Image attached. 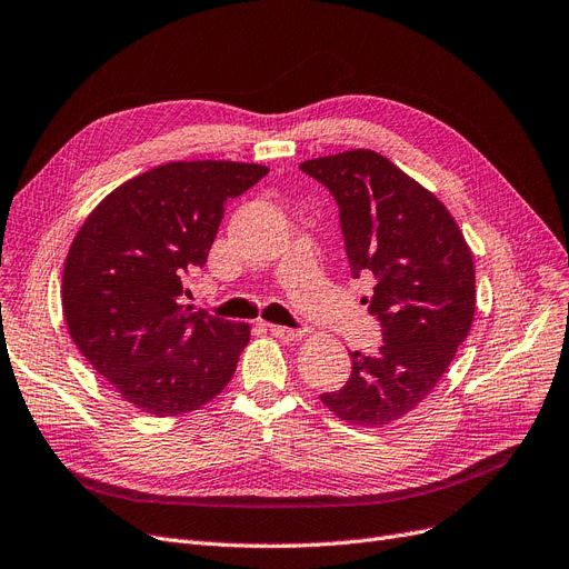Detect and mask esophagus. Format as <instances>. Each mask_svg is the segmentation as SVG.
<instances>
[{
  "instance_id": "obj_1",
  "label": "esophagus",
  "mask_w": 569,
  "mask_h": 569,
  "mask_svg": "<svg viewBox=\"0 0 569 569\" xmlns=\"http://www.w3.org/2000/svg\"><path fill=\"white\" fill-rule=\"evenodd\" d=\"M273 338H279L283 342H300L305 338V330L300 328H286V326H269Z\"/></svg>"
}]
</instances>
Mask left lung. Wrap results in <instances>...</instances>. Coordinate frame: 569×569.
<instances>
[{
  "label": "left lung",
  "mask_w": 569,
  "mask_h": 569,
  "mask_svg": "<svg viewBox=\"0 0 569 569\" xmlns=\"http://www.w3.org/2000/svg\"><path fill=\"white\" fill-rule=\"evenodd\" d=\"M300 168L340 206L351 277L375 279L366 302L385 340L372 356L351 351L347 385L321 401L349 425H391L425 401L467 340L471 248L450 210L382 154L349 150Z\"/></svg>",
  "instance_id": "obj_1"
}]
</instances>
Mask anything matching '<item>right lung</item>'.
Listing matches in <instances>:
<instances>
[{"label":"right lung","mask_w":569,"mask_h":569,"mask_svg":"<svg viewBox=\"0 0 569 569\" xmlns=\"http://www.w3.org/2000/svg\"><path fill=\"white\" fill-rule=\"evenodd\" d=\"M269 173L260 163L171 161L119 184L83 220L62 269L70 338L98 375L154 417L199 410L229 385L250 340L184 305L227 199Z\"/></svg>","instance_id":"add662e5"}]
</instances>
